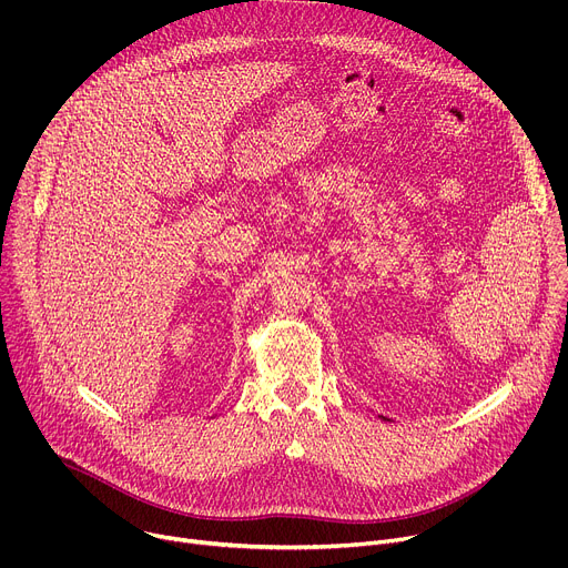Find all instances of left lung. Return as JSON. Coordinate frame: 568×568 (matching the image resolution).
Segmentation results:
<instances>
[{
	"label": "left lung",
	"instance_id": "8db88e82",
	"mask_svg": "<svg viewBox=\"0 0 568 568\" xmlns=\"http://www.w3.org/2000/svg\"><path fill=\"white\" fill-rule=\"evenodd\" d=\"M377 418H382V420H388V418H384V416H377Z\"/></svg>",
	"mask_w": 568,
	"mask_h": 568
}]
</instances>
